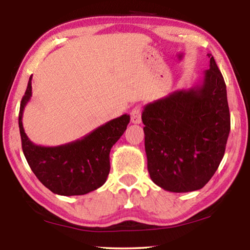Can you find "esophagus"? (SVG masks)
Segmentation results:
<instances>
[{
	"label": "esophagus",
	"mask_w": 250,
	"mask_h": 250,
	"mask_svg": "<svg viewBox=\"0 0 250 250\" xmlns=\"http://www.w3.org/2000/svg\"><path fill=\"white\" fill-rule=\"evenodd\" d=\"M131 122L134 125H139L141 124V115H142V110L141 107H135L134 109H132L131 111Z\"/></svg>",
	"instance_id": "34e87169"
}]
</instances>
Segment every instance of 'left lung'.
I'll return each mask as SVG.
<instances>
[{"label": "left lung", "mask_w": 250, "mask_h": 250, "mask_svg": "<svg viewBox=\"0 0 250 250\" xmlns=\"http://www.w3.org/2000/svg\"><path fill=\"white\" fill-rule=\"evenodd\" d=\"M202 82L145 105V146L151 180L166 191L204 188L225 153L230 116L223 75L208 54Z\"/></svg>", "instance_id": "1"}]
</instances>
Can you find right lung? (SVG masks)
<instances>
[{
  "label": "right lung",
  "instance_id": "1",
  "mask_svg": "<svg viewBox=\"0 0 250 250\" xmlns=\"http://www.w3.org/2000/svg\"><path fill=\"white\" fill-rule=\"evenodd\" d=\"M32 97V76L21 101L19 126L22 149L34 174L58 195H83L99 188L110 172V150L130 122L129 115L108 121L78 140L57 146H37L23 128V112Z\"/></svg>",
  "mask_w": 250,
  "mask_h": 250
}]
</instances>
